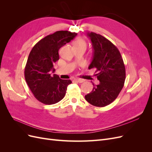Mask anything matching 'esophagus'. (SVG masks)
Instances as JSON below:
<instances>
[{
    "label": "esophagus",
    "mask_w": 152,
    "mask_h": 152,
    "mask_svg": "<svg viewBox=\"0 0 152 152\" xmlns=\"http://www.w3.org/2000/svg\"><path fill=\"white\" fill-rule=\"evenodd\" d=\"M75 80L76 82H79V83H82V82H83L84 81V80L80 79H76Z\"/></svg>",
    "instance_id": "esophagus-1"
}]
</instances>
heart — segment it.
Returning <instances> with one entry per match:
<instances>
[{
    "mask_svg": "<svg viewBox=\"0 0 152 152\" xmlns=\"http://www.w3.org/2000/svg\"><path fill=\"white\" fill-rule=\"evenodd\" d=\"M86 45L87 44L86 42V41L82 39H77L74 42V46H84L86 48Z\"/></svg>",
    "mask_w": 152,
    "mask_h": 152,
    "instance_id": "heart-1",
    "label": "heart"
}]
</instances>
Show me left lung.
Returning a JSON list of instances; mask_svg holds the SVG:
<instances>
[{
  "instance_id": "1",
  "label": "left lung",
  "mask_w": 152,
  "mask_h": 152,
  "mask_svg": "<svg viewBox=\"0 0 152 152\" xmlns=\"http://www.w3.org/2000/svg\"><path fill=\"white\" fill-rule=\"evenodd\" d=\"M87 35L93 48L89 69H96L94 75L99 84H93V91L85 98L92 105L103 107L112 103L122 89L126 80L125 65L118 49L109 40L94 32Z\"/></svg>"
}]
</instances>
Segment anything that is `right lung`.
<instances>
[{"instance_id":"right-lung-1","label":"right lung","mask_w":152,"mask_h":152,"mask_svg":"<svg viewBox=\"0 0 152 152\" xmlns=\"http://www.w3.org/2000/svg\"><path fill=\"white\" fill-rule=\"evenodd\" d=\"M77 33L57 31L39 40L30 51L25 68V78L35 98L45 104H55L65 96L70 80L56 74L53 65L59 58V49L74 39Z\"/></svg>"}]
</instances>
